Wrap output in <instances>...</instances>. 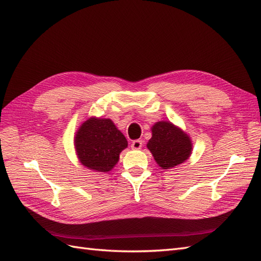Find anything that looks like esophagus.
<instances>
[{"label": "esophagus", "mask_w": 261, "mask_h": 261, "mask_svg": "<svg viewBox=\"0 0 261 261\" xmlns=\"http://www.w3.org/2000/svg\"><path fill=\"white\" fill-rule=\"evenodd\" d=\"M132 149H134V150H139V149H141V147H143V141L141 140H139V139H137V140H134L133 143H132Z\"/></svg>", "instance_id": "esophagus-1"}]
</instances>
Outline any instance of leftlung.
Returning a JSON list of instances; mask_svg holds the SVG:
<instances>
[{
    "label": "left lung",
    "instance_id": "obj_1",
    "mask_svg": "<svg viewBox=\"0 0 261 261\" xmlns=\"http://www.w3.org/2000/svg\"><path fill=\"white\" fill-rule=\"evenodd\" d=\"M147 147L164 170L183 163L192 152L191 139L170 122H158L153 125L152 137Z\"/></svg>",
    "mask_w": 261,
    "mask_h": 261
}]
</instances>
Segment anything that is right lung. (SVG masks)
I'll list each match as a JSON object with an SVG mask.
<instances>
[{
  "label": "right lung",
  "mask_w": 261,
  "mask_h": 261,
  "mask_svg": "<svg viewBox=\"0 0 261 261\" xmlns=\"http://www.w3.org/2000/svg\"><path fill=\"white\" fill-rule=\"evenodd\" d=\"M75 146L81 162L88 169L109 172L117 163L127 140L108 118H90L78 129Z\"/></svg>",
  "instance_id": "add662e5"
}]
</instances>
